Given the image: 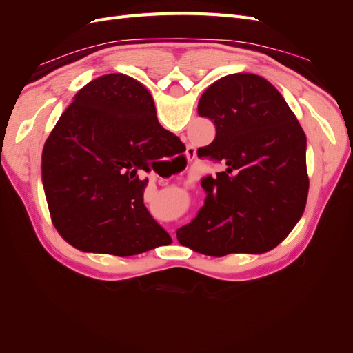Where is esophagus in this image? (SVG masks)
I'll use <instances>...</instances> for the list:
<instances>
[{"label":"esophagus","instance_id":"34e87169","mask_svg":"<svg viewBox=\"0 0 353 353\" xmlns=\"http://www.w3.org/2000/svg\"><path fill=\"white\" fill-rule=\"evenodd\" d=\"M196 156H197L196 148L190 145V147L187 148V159H188V162H191V160H194V159H196Z\"/></svg>","mask_w":353,"mask_h":353}]
</instances>
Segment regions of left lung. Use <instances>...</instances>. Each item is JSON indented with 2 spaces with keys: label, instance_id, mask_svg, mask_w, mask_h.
Segmentation results:
<instances>
[{
  "label": "left lung",
  "instance_id": "left-lung-1",
  "mask_svg": "<svg viewBox=\"0 0 353 353\" xmlns=\"http://www.w3.org/2000/svg\"><path fill=\"white\" fill-rule=\"evenodd\" d=\"M199 116L216 135L197 156L222 163L201 178L206 199L176 230L178 241L208 256L263 253L279 245L305 210L306 137L272 85L256 74L223 77L203 92Z\"/></svg>",
  "mask_w": 353,
  "mask_h": 353
}]
</instances>
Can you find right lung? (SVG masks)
Listing matches in <instances>:
<instances>
[{
  "label": "right lung",
  "mask_w": 353,
  "mask_h": 353,
  "mask_svg": "<svg viewBox=\"0 0 353 353\" xmlns=\"http://www.w3.org/2000/svg\"><path fill=\"white\" fill-rule=\"evenodd\" d=\"M178 143L138 81L113 73L85 85L42 152V183L60 236L81 250L116 256L169 244L144 205L148 179L138 170L172 156Z\"/></svg>",
  "instance_id": "add662e5"
}]
</instances>
